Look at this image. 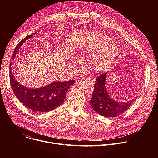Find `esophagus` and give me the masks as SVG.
<instances>
[{
  "instance_id": "34e87169",
  "label": "esophagus",
  "mask_w": 158,
  "mask_h": 158,
  "mask_svg": "<svg viewBox=\"0 0 158 158\" xmlns=\"http://www.w3.org/2000/svg\"><path fill=\"white\" fill-rule=\"evenodd\" d=\"M84 81H85V82H90V83H93L94 84V81H93V80H92V79H84Z\"/></svg>"
}]
</instances>
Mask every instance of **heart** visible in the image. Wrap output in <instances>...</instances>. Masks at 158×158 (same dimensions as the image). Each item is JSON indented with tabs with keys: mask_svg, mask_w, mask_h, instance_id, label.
I'll return each instance as SVG.
<instances>
[{
	"mask_svg": "<svg viewBox=\"0 0 158 158\" xmlns=\"http://www.w3.org/2000/svg\"><path fill=\"white\" fill-rule=\"evenodd\" d=\"M76 50L81 54H89L88 65L98 73L107 71L118 54L112 40L105 34L97 32L85 37L76 47Z\"/></svg>",
	"mask_w": 158,
	"mask_h": 158,
	"instance_id": "b5f03b06",
	"label": "heart"
}]
</instances>
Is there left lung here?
<instances>
[{"mask_svg": "<svg viewBox=\"0 0 158 158\" xmlns=\"http://www.w3.org/2000/svg\"><path fill=\"white\" fill-rule=\"evenodd\" d=\"M107 72L97 77L90 103L93 109L102 116L106 118L118 117L126 111L136 100L137 98L123 103H119L112 99L105 85Z\"/></svg>", "mask_w": 158, "mask_h": 158, "instance_id": "left-lung-1", "label": "left lung"}]
</instances>
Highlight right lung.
<instances>
[{
    "label": "right lung",
    "instance_id": "right-lung-1",
    "mask_svg": "<svg viewBox=\"0 0 158 158\" xmlns=\"http://www.w3.org/2000/svg\"><path fill=\"white\" fill-rule=\"evenodd\" d=\"M34 33L22 39L16 46L12 59L15 57L21 45L26 40L31 38ZM12 62L10 63V82L14 94L19 101L27 108L35 112H45L59 106L64 101L67 90L75 82L74 80L66 82H54L38 89H29L21 85L12 73Z\"/></svg>",
    "mask_w": 158,
    "mask_h": 158
}]
</instances>
